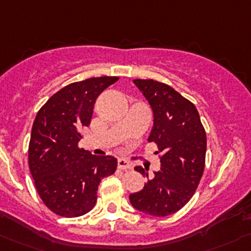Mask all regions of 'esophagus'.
<instances>
[{
  "label": "esophagus",
  "mask_w": 251,
  "mask_h": 251,
  "mask_svg": "<svg viewBox=\"0 0 251 251\" xmlns=\"http://www.w3.org/2000/svg\"><path fill=\"white\" fill-rule=\"evenodd\" d=\"M118 167L119 170H128L131 167V163L128 162L127 160H124V158H120L118 161Z\"/></svg>",
  "instance_id": "34e87169"
}]
</instances>
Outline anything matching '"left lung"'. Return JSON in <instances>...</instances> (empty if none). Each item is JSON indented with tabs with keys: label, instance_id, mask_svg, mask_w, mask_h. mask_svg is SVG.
Masks as SVG:
<instances>
[{
	"label": "left lung",
	"instance_id": "left-lung-1",
	"mask_svg": "<svg viewBox=\"0 0 251 251\" xmlns=\"http://www.w3.org/2000/svg\"><path fill=\"white\" fill-rule=\"evenodd\" d=\"M153 110L150 142L157 146L161 170L144 189L130 194V202L140 212L166 217L189 202L200 184L205 166L207 135L193 102L170 85L153 79H135ZM135 171L147 176L142 167Z\"/></svg>",
	"mask_w": 251,
	"mask_h": 251
}]
</instances>
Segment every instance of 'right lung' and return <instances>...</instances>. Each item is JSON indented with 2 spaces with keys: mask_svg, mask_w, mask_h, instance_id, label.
Segmentation results:
<instances>
[{
  "mask_svg": "<svg viewBox=\"0 0 251 251\" xmlns=\"http://www.w3.org/2000/svg\"><path fill=\"white\" fill-rule=\"evenodd\" d=\"M118 79L99 76L69 84L37 112L28 166L42 202L57 215L74 218L90 212L101 179L116 171V158L94 156L78 144L98 97Z\"/></svg>",
  "mask_w": 251,
  "mask_h": 251,
  "instance_id": "right-lung-1",
  "label": "right lung"
}]
</instances>
